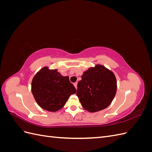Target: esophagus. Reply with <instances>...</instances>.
Segmentation results:
<instances>
[{"instance_id": "esophagus-1", "label": "esophagus", "mask_w": 152, "mask_h": 152, "mask_svg": "<svg viewBox=\"0 0 152 152\" xmlns=\"http://www.w3.org/2000/svg\"><path fill=\"white\" fill-rule=\"evenodd\" d=\"M73 85H74L75 89H77V82H75V83H73Z\"/></svg>"}]
</instances>
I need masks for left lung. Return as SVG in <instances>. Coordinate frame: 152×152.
Masks as SVG:
<instances>
[{
    "mask_svg": "<svg viewBox=\"0 0 152 152\" xmlns=\"http://www.w3.org/2000/svg\"><path fill=\"white\" fill-rule=\"evenodd\" d=\"M81 77L76 94L82 107L91 113L107 108L117 92V80L113 72L98 64L84 72Z\"/></svg>",
    "mask_w": 152,
    "mask_h": 152,
    "instance_id": "left-lung-1",
    "label": "left lung"
}]
</instances>
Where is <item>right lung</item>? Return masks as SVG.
Listing matches in <instances>:
<instances>
[{
	"mask_svg": "<svg viewBox=\"0 0 152 152\" xmlns=\"http://www.w3.org/2000/svg\"><path fill=\"white\" fill-rule=\"evenodd\" d=\"M31 93L39 107L49 112H56L65 106L70 96L76 93L68 76H62L57 69L44 66L31 81Z\"/></svg>",
	"mask_w": 152,
	"mask_h": 152,
	"instance_id": "right-lung-1",
	"label": "right lung"
}]
</instances>
